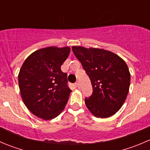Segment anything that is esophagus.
<instances>
[{
  "label": "esophagus",
  "mask_w": 150,
  "mask_h": 150,
  "mask_svg": "<svg viewBox=\"0 0 150 150\" xmlns=\"http://www.w3.org/2000/svg\"><path fill=\"white\" fill-rule=\"evenodd\" d=\"M75 85H76V86L78 87V88H80V83H79V82H78V81H77V82L75 83Z\"/></svg>",
  "instance_id": "34e87169"
}]
</instances>
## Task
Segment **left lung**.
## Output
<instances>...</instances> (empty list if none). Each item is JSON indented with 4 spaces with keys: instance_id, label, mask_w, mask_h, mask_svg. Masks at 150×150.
<instances>
[{
    "instance_id": "obj_1",
    "label": "left lung",
    "mask_w": 150,
    "mask_h": 150,
    "mask_svg": "<svg viewBox=\"0 0 150 150\" xmlns=\"http://www.w3.org/2000/svg\"><path fill=\"white\" fill-rule=\"evenodd\" d=\"M72 49L92 85V94L85 98L86 107L97 118L115 114L124 104L130 88L127 64L118 55L104 49L81 46Z\"/></svg>"
}]
</instances>
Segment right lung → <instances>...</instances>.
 Listing matches in <instances>:
<instances>
[{
	"mask_svg": "<svg viewBox=\"0 0 150 150\" xmlns=\"http://www.w3.org/2000/svg\"><path fill=\"white\" fill-rule=\"evenodd\" d=\"M69 53V47H45L31 53L22 65L18 75L22 99L39 118H56L67 103L72 91L61 66Z\"/></svg>",
	"mask_w": 150,
	"mask_h": 150,
	"instance_id": "1",
	"label": "right lung"
}]
</instances>
